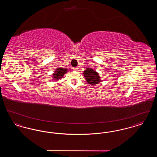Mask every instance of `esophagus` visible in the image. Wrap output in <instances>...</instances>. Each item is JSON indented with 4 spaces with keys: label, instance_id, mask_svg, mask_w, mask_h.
<instances>
[{
    "label": "esophagus",
    "instance_id": "esophagus-1",
    "mask_svg": "<svg viewBox=\"0 0 157 157\" xmlns=\"http://www.w3.org/2000/svg\"><path fill=\"white\" fill-rule=\"evenodd\" d=\"M73 69H74V70L75 71H78V70H79V68L78 67H74Z\"/></svg>",
    "mask_w": 157,
    "mask_h": 157
}]
</instances>
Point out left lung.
I'll return each mask as SVG.
<instances>
[{
  "instance_id": "1",
  "label": "left lung",
  "mask_w": 157,
  "mask_h": 157,
  "mask_svg": "<svg viewBox=\"0 0 157 157\" xmlns=\"http://www.w3.org/2000/svg\"><path fill=\"white\" fill-rule=\"evenodd\" d=\"M83 75L84 76L86 82L90 83V85H95L102 82L99 74L97 72L92 69L91 67L86 68L84 71Z\"/></svg>"
}]
</instances>
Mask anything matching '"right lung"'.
<instances>
[{
	"label": "right lung",
	"mask_w": 157,
	"mask_h": 157,
	"mask_svg": "<svg viewBox=\"0 0 157 157\" xmlns=\"http://www.w3.org/2000/svg\"><path fill=\"white\" fill-rule=\"evenodd\" d=\"M67 72H68L67 69H63L62 67L56 68L52 75V80L53 81L59 80V79L62 78L65 74H66L67 73Z\"/></svg>",
	"instance_id": "obj_1"
}]
</instances>
